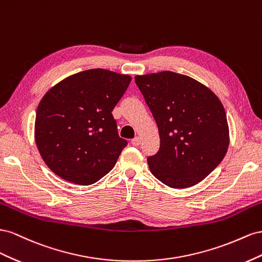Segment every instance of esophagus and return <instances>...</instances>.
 Masks as SVG:
<instances>
[{
  "label": "esophagus",
  "instance_id": "esophagus-1",
  "mask_svg": "<svg viewBox=\"0 0 262 262\" xmlns=\"http://www.w3.org/2000/svg\"><path fill=\"white\" fill-rule=\"evenodd\" d=\"M132 145L133 146H139L140 145V138L139 137H135L134 139H132Z\"/></svg>",
  "mask_w": 262,
  "mask_h": 262
}]
</instances>
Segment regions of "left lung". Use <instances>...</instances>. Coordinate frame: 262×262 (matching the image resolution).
I'll return each instance as SVG.
<instances>
[{
  "mask_svg": "<svg viewBox=\"0 0 262 262\" xmlns=\"http://www.w3.org/2000/svg\"><path fill=\"white\" fill-rule=\"evenodd\" d=\"M135 82L159 130V150L147 158L151 173L173 189L204 180L229 145L220 99L199 81L172 71L136 76Z\"/></svg>",
  "mask_w": 262,
  "mask_h": 262,
  "instance_id": "1",
  "label": "left lung"
}]
</instances>
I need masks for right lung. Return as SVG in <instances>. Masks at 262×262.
Instances as JSON below:
<instances>
[{
    "instance_id": "1",
    "label": "right lung",
    "mask_w": 262,
    "mask_h": 262,
    "mask_svg": "<svg viewBox=\"0 0 262 262\" xmlns=\"http://www.w3.org/2000/svg\"><path fill=\"white\" fill-rule=\"evenodd\" d=\"M130 76L90 69L63 79L36 112L35 141L43 161L66 181L90 185L114 168L127 141L112 115Z\"/></svg>"
}]
</instances>
